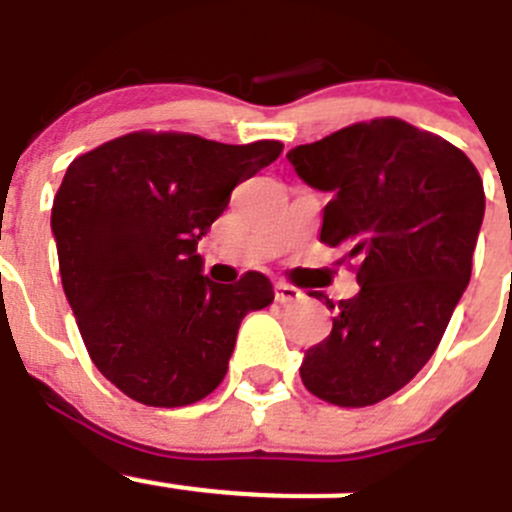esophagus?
<instances>
[{"label": "esophagus", "mask_w": 512, "mask_h": 512, "mask_svg": "<svg viewBox=\"0 0 512 512\" xmlns=\"http://www.w3.org/2000/svg\"><path fill=\"white\" fill-rule=\"evenodd\" d=\"M303 290H298L296 285L290 283H275V301L278 303H293L301 301Z\"/></svg>", "instance_id": "1"}]
</instances>
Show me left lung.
I'll use <instances>...</instances> for the list:
<instances>
[{
    "label": "left lung",
    "instance_id": "obj_1",
    "mask_svg": "<svg viewBox=\"0 0 512 512\" xmlns=\"http://www.w3.org/2000/svg\"><path fill=\"white\" fill-rule=\"evenodd\" d=\"M308 186L329 191L321 242L357 273L334 303L331 334L303 357L308 393L365 408L398 393L439 347L472 275L485 188L472 160L434 132L377 117L288 153Z\"/></svg>",
    "mask_w": 512,
    "mask_h": 512
}]
</instances>
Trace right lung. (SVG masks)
Masks as SVG:
<instances>
[{"instance_id": "add662e5", "label": "right lung", "mask_w": 512, "mask_h": 512, "mask_svg": "<svg viewBox=\"0 0 512 512\" xmlns=\"http://www.w3.org/2000/svg\"><path fill=\"white\" fill-rule=\"evenodd\" d=\"M280 153L278 140L140 130L68 165L50 216L63 290L91 362L127 398L199 403L227 375L242 319L273 303L257 270L211 283L196 247L234 186Z\"/></svg>"}]
</instances>
